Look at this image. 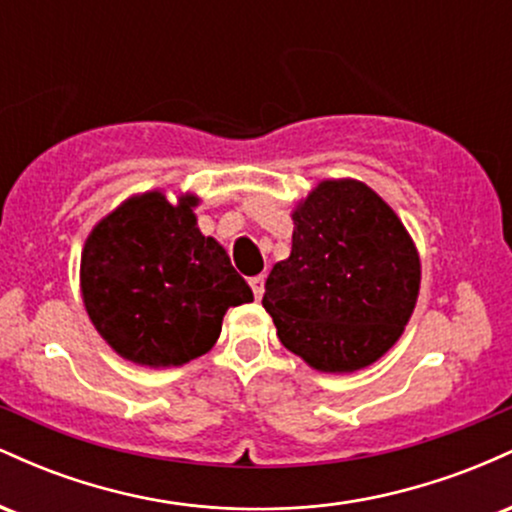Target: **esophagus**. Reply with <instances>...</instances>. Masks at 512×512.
<instances>
[{
    "mask_svg": "<svg viewBox=\"0 0 512 512\" xmlns=\"http://www.w3.org/2000/svg\"><path fill=\"white\" fill-rule=\"evenodd\" d=\"M250 289H252V293H255V298H262V293H264V276L260 274V276H252L250 279Z\"/></svg>",
    "mask_w": 512,
    "mask_h": 512,
    "instance_id": "obj_1",
    "label": "esophagus"
}]
</instances>
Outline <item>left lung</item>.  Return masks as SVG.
Wrapping results in <instances>:
<instances>
[{
    "label": "left lung",
    "instance_id": "8db88e82",
    "mask_svg": "<svg viewBox=\"0 0 512 512\" xmlns=\"http://www.w3.org/2000/svg\"><path fill=\"white\" fill-rule=\"evenodd\" d=\"M291 216V255L274 264L262 298L276 337L322 373L370 366L414 313V240L378 192L351 178L317 182Z\"/></svg>",
    "mask_w": 512,
    "mask_h": 512
}]
</instances>
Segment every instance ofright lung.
Wrapping results in <instances>:
<instances>
[{"label":"right lung","mask_w":512,"mask_h":512,"mask_svg":"<svg viewBox=\"0 0 512 512\" xmlns=\"http://www.w3.org/2000/svg\"><path fill=\"white\" fill-rule=\"evenodd\" d=\"M197 195L161 190L125 199L88 233L81 298L117 356L149 368L207 354L228 308L252 301L219 240L197 228Z\"/></svg>","instance_id":"obj_1"}]
</instances>
